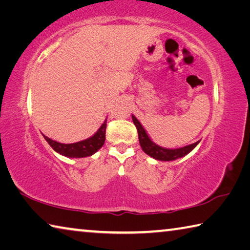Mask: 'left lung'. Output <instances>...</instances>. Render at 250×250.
<instances>
[{"mask_svg": "<svg viewBox=\"0 0 250 250\" xmlns=\"http://www.w3.org/2000/svg\"><path fill=\"white\" fill-rule=\"evenodd\" d=\"M132 120L134 125L137 126L138 130V135H139V142H140V146L142 150L146 152L147 155L152 156V158L159 161H174L176 159H180L182 156L188 154L194 147H195L200 141L195 143H192V145L186 146L183 147H180V149H166V147H162L151 140L149 135L146 132V130L143 129L142 125L139 122V120L132 116Z\"/></svg>", "mask_w": 250, "mask_h": 250, "instance_id": "8db88e82", "label": "left lung"}]
</instances>
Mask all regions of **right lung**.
Here are the masks:
<instances>
[{"instance_id": "obj_1", "label": "right lung", "mask_w": 250, "mask_h": 250, "mask_svg": "<svg viewBox=\"0 0 250 250\" xmlns=\"http://www.w3.org/2000/svg\"><path fill=\"white\" fill-rule=\"evenodd\" d=\"M105 128H107V120H104L103 125L92 137L76 143H69V145L54 141L46 135H44V138L48 145L59 154L67 158H84V156H90L96 153L104 146L105 140Z\"/></svg>"}]
</instances>
